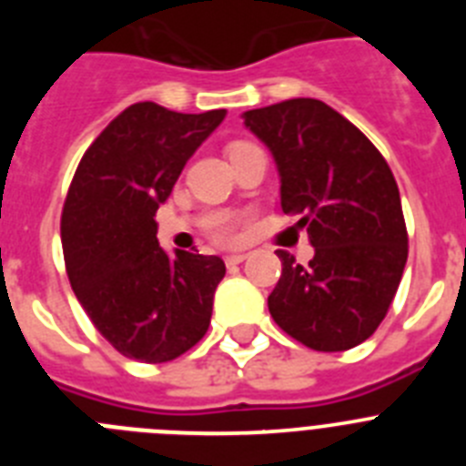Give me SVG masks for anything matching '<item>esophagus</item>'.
<instances>
[{
	"label": "esophagus",
	"instance_id": "34e87169",
	"mask_svg": "<svg viewBox=\"0 0 466 466\" xmlns=\"http://www.w3.org/2000/svg\"><path fill=\"white\" fill-rule=\"evenodd\" d=\"M242 261H247V254H242V252L228 254V257H226V266H238V263H242Z\"/></svg>",
	"mask_w": 466,
	"mask_h": 466
}]
</instances>
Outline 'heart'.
Returning <instances> with one entry per match:
<instances>
[{
	"label": "heart",
	"instance_id": "b5f03b06",
	"mask_svg": "<svg viewBox=\"0 0 466 466\" xmlns=\"http://www.w3.org/2000/svg\"><path fill=\"white\" fill-rule=\"evenodd\" d=\"M238 144H247V142H236ZM205 230H208V236L217 242H224V245H233V242L240 240L242 236V219L236 217V214L228 212H217L212 217H208L205 221Z\"/></svg>",
	"mask_w": 466,
	"mask_h": 466
}]
</instances>
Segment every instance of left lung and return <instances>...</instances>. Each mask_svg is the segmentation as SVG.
<instances>
[{"mask_svg":"<svg viewBox=\"0 0 466 466\" xmlns=\"http://www.w3.org/2000/svg\"><path fill=\"white\" fill-rule=\"evenodd\" d=\"M282 177V212L306 226L308 266L278 249L282 275L268 310L284 333L317 352L373 336L401 282L409 230L394 175L373 142L339 111L294 97L245 111Z\"/></svg>","mask_w":466,"mask_h":466,"instance_id":"obj_1","label":"left lung"}]
</instances>
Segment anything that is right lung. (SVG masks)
<instances>
[{"mask_svg": "<svg viewBox=\"0 0 466 466\" xmlns=\"http://www.w3.org/2000/svg\"><path fill=\"white\" fill-rule=\"evenodd\" d=\"M224 116L137 102L95 137L74 172L60 219L65 268L90 322L123 357L166 364L208 333L224 261L170 258L154 217Z\"/></svg>", "mask_w": 466, "mask_h": 466, "instance_id": "1", "label": "right lung"}]
</instances>
